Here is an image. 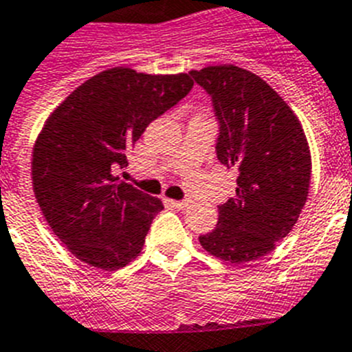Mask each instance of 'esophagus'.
Masks as SVG:
<instances>
[{
  "label": "esophagus",
  "mask_w": 352,
  "mask_h": 352,
  "mask_svg": "<svg viewBox=\"0 0 352 352\" xmlns=\"http://www.w3.org/2000/svg\"><path fill=\"white\" fill-rule=\"evenodd\" d=\"M168 204L172 207H175V209H186V207H189V204L191 201L189 200H168Z\"/></svg>",
  "instance_id": "34e87169"
}]
</instances>
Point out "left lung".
Returning <instances> with one entry per match:
<instances>
[{"label": "left lung", "instance_id": "8db88e82", "mask_svg": "<svg viewBox=\"0 0 352 352\" xmlns=\"http://www.w3.org/2000/svg\"><path fill=\"white\" fill-rule=\"evenodd\" d=\"M189 74L212 99L219 163L237 172L235 197L218 207V227L200 244L221 261H256L287 237L305 207L307 136L289 104L250 70L212 65Z\"/></svg>", "mask_w": 352, "mask_h": 352}]
</instances>
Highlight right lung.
Returning a JSON list of instances; mask_svg holds the SVG:
<instances>
[{"instance_id":"1","label":"right lung","mask_w":352,"mask_h":352,"mask_svg":"<svg viewBox=\"0 0 352 352\" xmlns=\"http://www.w3.org/2000/svg\"><path fill=\"white\" fill-rule=\"evenodd\" d=\"M193 88L189 74L102 70L45 120L32 157L36 204L58 239L88 265L117 271L140 255L159 198L113 175L152 120Z\"/></svg>"}]
</instances>
